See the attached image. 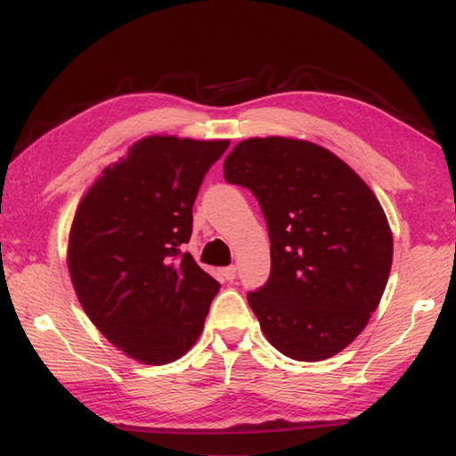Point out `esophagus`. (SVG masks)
I'll use <instances>...</instances> for the list:
<instances>
[{
    "label": "esophagus",
    "instance_id": "34e87169",
    "mask_svg": "<svg viewBox=\"0 0 456 456\" xmlns=\"http://www.w3.org/2000/svg\"><path fill=\"white\" fill-rule=\"evenodd\" d=\"M219 273H221V276H223V278H225V280H229V282H233V280H235V276H237V268H235L233 265H231V266H225V268H221V270H219Z\"/></svg>",
    "mask_w": 456,
    "mask_h": 456
}]
</instances>
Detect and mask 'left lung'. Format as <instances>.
<instances>
[{
  "label": "left lung",
  "mask_w": 456,
  "mask_h": 456,
  "mask_svg": "<svg viewBox=\"0 0 456 456\" xmlns=\"http://www.w3.org/2000/svg\"><path fill=\"white\" fill-rule=\"evenodd\" d=\"M248 188L270 237L268 282L248 292L270 345L294 361H325L351 345L388 282L394 240L366 182L315 142L240 141L223 162Z\"/></svg>",
  "instance_id": "left-lung-1"
}]
</instances>
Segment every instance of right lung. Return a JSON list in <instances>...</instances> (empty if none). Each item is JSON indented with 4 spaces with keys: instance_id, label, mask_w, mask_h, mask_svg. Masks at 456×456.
Instances as JSON below:
<instances>
[{
    "instance_id": "1",
    "label": "right lung",
    "mask_w": 456,
    "mask_h": 456,
    "mask_svg": "<svg viewBox=\"0 0 456 456\" xmlns=\"http://www.w3.org/2000/svg\"><path fill=\"white\" fill-rule=\"evenodd\" d=\"M229 141L151 134L86 191L68 237V273L92 323L127 356L167 364L203 329L219 282L182 245L203 176Z\"/></svg>"
}]
</instances>
